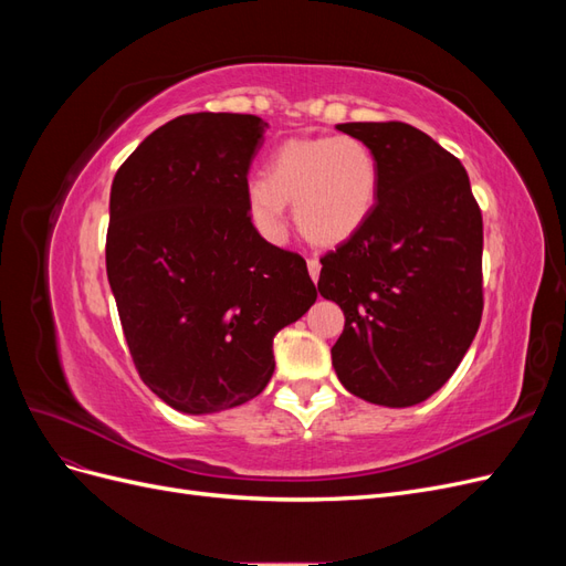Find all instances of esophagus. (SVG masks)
I'll list each match as a JSON object with an SVG mask.
<instances>
[{
  "label": "esophagus",
  "mask_w": 566,
  "mask_h": 566,
  "mask_svg": "<svg viewBox=\"0 0 566 566\" xmlns=\"http://www.w3.org/2000/svg\"><path fill=\"white\" fill-rule=\"evenodd\" d=\"M306 266H310V276L314 279V283L318 281V273H321V262L316 260V256H312L310 262H306Z\"/></svg>",
  "instance_id": "obj_1"
}]
</instances>
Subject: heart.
Instances as JSON below:
<instances>
[{
    "instance_id": "1",
    "label": "heart",
    "mask_w": 566,
    "mask_h": 566,
    "mask_svg": "<svg viewBox=\"0 0 566 566\" xmlns=\"http://www.w3.org/2000/svg\"><path fill=\"white\" fill-rule=\"evenodd\" d=\"M378 160L356 136L290 139L248 186V217L264 241L283 243L285 202H295L300 233L314 245H339L366 224L378 198Z\"/></svg>"
}]
</instances>
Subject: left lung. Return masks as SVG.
<instances>
[{
    "label": "left lung",
    "instance_id": "1",
    "mask_svg": "<svg viewBox=\"0 0 566 566\" xmlns=\"http://www.w3.org/2000/svg\"><path fill=\"white\" fill-rule=\"evenodd\" d=\"M378 160V200L321 256L318 293L345 312L339 382L370 403L424 401L455 373L484 312L482 210L465 167L406 123H347Z\"/></svg>",
    "mask_w": 566,
    "mask_h": 566
}]
</instances>
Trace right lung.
Masks as SVG:
<instances>
[{"label":"right lung","instance_id":"add662e5","mask_svg":"<svg viewBox=\"0 0 566 566\" xmlns=\"http://www.w3.org/2000/svg\"><path fill=\"white\" fill-rule=\"evenodd\" d=\"M256 115L169 119L119 165L106 271L132 361L181 413L241 406L273 375V337L316 302L304 256L248 217Z\"/></svg>","mask_w":566,"mask_h":566}]
</instances>
